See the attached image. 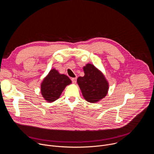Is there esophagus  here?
<instances>
[{"label": "esophagus", "instance_id": "esophagus-1", "mask_svg": "<svg viewBox=\"0 0 154 154\" xmlns=\"http://www.w3.org/2000/svg\"><path fill=\"white\" fill-rule=\"evenodd\" d=\"M71 80H72V83L75 84V83H76V82H77V78H76V77H74V78H72V79H71Z\"/></svg>", "mask_w": 154, "mask_h": 154}]
</instances>
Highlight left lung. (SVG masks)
<instances>
[{
	"label": "left lung",
	"instance_id": "left-lung-1",
	"mask_svg": "<svg viewBox=\"0 0 154 154\" xmlns=\"http://www.w3.org/2000/svg\"><path fill=\"white\" fill-rule=\"evenodd\" d=\"M83 69L85 75L78 77L77 83L84 99L89 102L96 103L106 96L108 82L103 74L92 64H86Z\"/></svg>",
	"mask_w": 154,
	"mask_h": 154
}]
</instances>
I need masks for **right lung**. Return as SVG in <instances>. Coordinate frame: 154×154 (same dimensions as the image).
<instances>
[{
	"instance_id": "add662e5",
	"label": "right lung",
	"mask_w": 154,
	"mask_h": 154,
	"mask_svg": "<svg viewBox=\"0 0 154 154\" xmlns=\"http://www.w3.org/2000/svg\"><path fill=\"white\" fill-rule=\"evenodd\" d=\"M71 83L72 81L67 75L60 74L53 68L41 83V93L45 100L52 103L60 97L66 86Z\"/></svg>"
}]
</instances>
